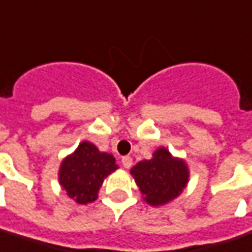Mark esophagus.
Instances as JSON below:
<instances>
[{"label":"esophagus","instance_id":"esophagus-1","mask_svg":"<svg viewBox=\"0 0 252 252\" xmlns=\"http://www.w3.org/2000/svg\"><path fill=\"white\" fill-rule=\"evenodd\" d=\"M121 163H123V166L126 169H129L132 166V158L129 156H126L121 158Z\"/></svg>","mask_w":252,"mask_h":252}]
</instances>
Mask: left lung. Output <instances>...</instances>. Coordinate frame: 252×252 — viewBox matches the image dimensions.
<instances>
[{
  "label": "left lung",
  "instance_id": "left-lung-1",
  "mask_svg": "<svg viewBox=\"0 0 252 252\" xmlns=\"http://www.w3.org/2000/svg\"><path fill=\"white\" fill-rule=\"evenodd\" d=\"M132 177L150 206H163L176 199L189 180L187 162L173 157L165 147H158L151 159H143L131 169Z\"/></svg>",
  "mask_w": 252,
  "mask_h": 252
}]
</instances>
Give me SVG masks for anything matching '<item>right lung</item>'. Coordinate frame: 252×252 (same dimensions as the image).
Returning a JSON list of instances; mask_svg holds the SVG:
<instances>
[{
	"instance_id": "1",
	"label": "right lung",
	"mask_w": 252,
	"mask_h": 252,
	"mask_svg": "<svg viewBox=\"0 0 252 252\" xmlns=\"http://www.w3.org/2000/svg\"><path fill=\"white\" fill-rule=\"evenodd\" d=\"M119 165L112 154L98 150L95 144L83 140L72 154L61 161L60 186L79 205H87L98 198L103 180Z\"/></svg>"
}]
</instances>
